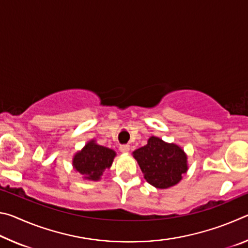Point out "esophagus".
Listing matches in <instances>:
<instances>
[{"label": "esophagus", "mask_w": 248, "mask_h": 248, "mask_svg": "<svg viewBox=\"0 0 248 248\" xmlns=\"http://www.w3.org/2000/svg\"><path fill=\"white\" fill-rule=\"evenodd\" d=\"M119 150L121 153H128L130 151V145L129 144H121L119 146Z\"/></svg>", "instance_id": "34e87169"}]
</instances>
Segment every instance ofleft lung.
Masks as SVG:
<instances>
[{
	"mask_svg": "<svg viewBox=\"0 0 248 248\" xmlns=\"http://www.w3.org/2000/svg\"><path fill=\"white\" fill-rule=\"evenodd\" d=\"M133 156L139 163L146 182L165 189L180 182L187 171V156L176 144H170L156 137H151L148 144L136 150Z\"/></svg>",
	"mask_w": 248,
	"mask_h": 248,
	"instance_id": "left-lung-1",
	"label": "left lung"
}]
</instances>
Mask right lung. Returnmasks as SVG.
<instances>
[{
  "label": "right lung",
  "mask_w": 248,
  "mask_h": 248,
  "mask_svg": "<svg viewBox=\"0 0 248 248\" xmlns=\"http://www.w3.org/2000/svg\"><path fill=\"white\" fill-rule=\"evenodd\" d=\"M115 155V151L91 141L81 152L75 154L73 166L78 173L85 176V178L98 180L100 175L111 166Z\"/></svg>",
  "instance_id": "right-lung-1"
}]
</instances>
